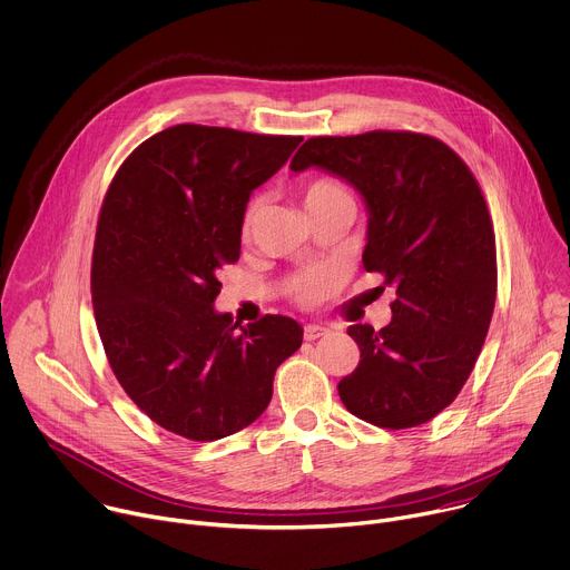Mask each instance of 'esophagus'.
I'll return each mask as SVG.
<instances>
[{
  "mask_svg": "<svg viewBox=\"0 0 570 570\" xmlns=\"http://www.w3.org/2000/svg\"><path fill=\"white\" fill-rule=\"evenodd\" d=\"M330 332V327H325V325H316V323H309V325H305L303 327V336H305V341H314V338H318V336H325Z\"/></svg>",
  "mask_w": 570,
  "mask_h": 570,
  "instance_id": "esophagus-1",
  "label": "esophagus"
}]
</instances>
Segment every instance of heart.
<instances>
[{
	"label": "heart",
	"instance_id": "heart-1",
	"mask_svg": "<svg viewBox=\"0 0 570 570\" xmlns=\"http://www.w3.org/2000/svg\"><path fill=\"white\" fill-rule=\"evenodd\" d=\"M303 202L307 206L309 213L314 210H321V208H330V206H338V204H351L355 206V199L351 195V190L332 179V177H316L312 181H307L303 186ZM254 215H256V206L252 204L245 213V232H249V226L254 222ZM334 287V274L327 272V269H307V272H301L296 274L287 289L289 294L294 296L296 303L301 305H314L318 303L321 298H325L330 294V289Z\"/></svg>",
	"mask_w": 570,
	"mask_h": 570
}]
</instances>
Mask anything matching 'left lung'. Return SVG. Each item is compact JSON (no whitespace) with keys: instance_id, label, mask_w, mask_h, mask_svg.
<instances>
[{"instance_id":"left-lung-1","label":"left lung","mask_w":570,"mask_h":570,"mask_svg":"<svg viewBox=\"0 0 570 570\" xmlns=\"http://www.w3.org/2000/svg\"><path fill=\"white\" fill-rule=\"evenodd\" d=\"M312 166L364 197V269L395 294L386 327H348L362 360L338 397L382 429L424 424L465 386L494 312L497 243L481 186L446 144L400 130L312 137L289 168Z\"/></svg>"}]
</instances>
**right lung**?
Returning <instances> with one entry per match:
<instances>
[{"label": "right lung", "mask_w": 570, "mask_h": 570, "mask_svg": "<svg viewBox=\"0 0 570 570\" xmlns=\"http://www.w3.org/2000/svg\"><path fill=\"white\" fill-rule=\"evenodd\" d=\"M301 137L173 126L114 175L98 215L91 303L107 362L159 426L210 442L263 415L276 368L303 344L281 314H217V272L240 258L247 202Z\"/></svg>", "instance_id": "right-lung-1"}]
</instances>
